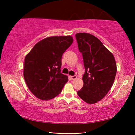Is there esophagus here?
Listing matches in <instances>:
<instances>
[{
	"instance_id": "obj_1",
	"label": "esophagus",
	"mask_w": 135,
	"mask_h": 135,
	"mask_svg": "<svg viewBox=\"0 0 135 135\" xmlns=\"http://www.w3.org/2000/svg\"><path fill=\"white\" fill-rule=\"evenodd\" d=\"M70 79L71 80H75L77 79V76H70Z\"/></svg>"
}]
</instances>
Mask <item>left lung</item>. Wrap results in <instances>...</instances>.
Instances as JSON below:
<instances>
[{
    "mask_svg": "<svg viewBox=\"0 0 135 135\" xmlns=\"http://www.w3.org/2000/svg\"><path fill=\"white\" fill-rule=\"evenodd\" d=\"M76 37L85 68L83 86L77 95L86 103L93 104L103 99L113 86L117 65L113 54L95 36L79 33Z\"/></svg>",
    "mask_w": 135,
    "mask_h": 135,
    "instance_id": "1",
    "label": "left lung"
}]
</instances>
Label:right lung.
Returning <instances> with one entry per match:
<instances>
[{
  "instance_id": "obj_1",
  "label": "right lung",
  "mask_w": 135,
  "mask_h": 135,
  "mask_svg": "<svg viewBox=\"0 0 135 135\" xmlns=\"http://www.w3.org/2000/svg\"><path fill=\"white\" fill-rule=\"evenodd\" d=\"M73 42L70 36L46 37L36 43L25 57V81L38 99L47 100L56 97L68 81V76L61 73V58Z\"/></svg>"
}]
</instances>
